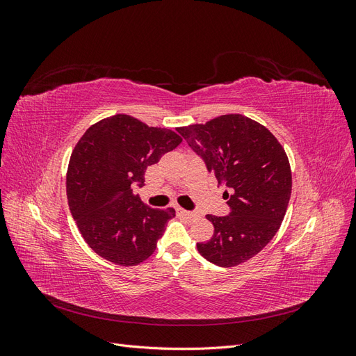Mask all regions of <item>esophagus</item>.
<instances>
[{"label": "esophagus", "mask_w": 356, "mask_h": 356, "mask_svg": "<svg viewBox=\"0 0 356 356\" xmlns=\"http://www.w3.org/2000/svg\"><path fill=\"white\" fill-rule=\"evenodd\" d=\"M177 213L179 215V217H184V218H188V220H193V218L197 217V213L191 212V211H186L182 208H177Z\"/></svg>", "instance_id": "esophagus-1"}]
</instances>
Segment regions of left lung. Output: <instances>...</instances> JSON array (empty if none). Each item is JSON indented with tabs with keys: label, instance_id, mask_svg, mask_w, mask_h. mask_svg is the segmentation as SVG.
I'll list each match as a JSON object with an SVG mask.
<instances>
[{
	"label": "left lung",
	"instance_id": "obj_1",
	"mask_svg": "<svg viewBox=\"0 0 356 356\" xmlns=\"http://www.w3.org/2000/svg\"><path fill=\"white\" fill-rule=\"evenodd\" d=\"M177 131L208 170L230 190V213L207 215L213 236L197 251L220 267L250 260L273 239L285 217L293 187L284 147L263 124L242 114H225Z\"/></svg>",
	"mask_w": 356,
	"mask_h": 356
}]
</instances>
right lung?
Returning a JSON list of instances; mask_svg holds the SVG:
<instances>
[{
  "instance_id": "right-lung-1",
  "label": "right lung",
  "mask_w": 356,
  "mask_h": 356,
  "mask_svg": "<svg viewBox=\"0 0 356 356\" xmlns=\"http://www.w3.org/2000/svg\"><path fill=\"white\" fill-rule=\"evenodd\" d=\"M182 138L115 114L92 124L72 149L67 196L77 227L92 250L118 266H136L156 251L175 209L144 204L134 186H144L148 166L177 148Z\"/></svg>"
}]
</instances>
